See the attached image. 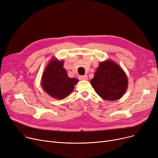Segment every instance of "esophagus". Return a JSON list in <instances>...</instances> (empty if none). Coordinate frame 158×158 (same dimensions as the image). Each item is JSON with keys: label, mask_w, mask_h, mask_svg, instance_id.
Listing matches in <instances>:
<instances>
[{"label": "esophagus", "mask_w": 158, "mask_h": 158, "mask_svg": "<svg viewBox=\"0 0 158 158\" xmlns=\"http://www.w3.org/2000/svg\"><path fill=\"white\" fill-rule=\"evenodd\" d=\"M79 79L80 80H87L88 79V76H79Z\"/></svg>", "instance_id": "34e87169"}]
</instances>
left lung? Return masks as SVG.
Returning a JSON list of instances; mask_svg holds the SVG:
<instances>
[{"mask_svg":"<svg viewBox=\"0 0 158 158\" xmlns=\"http://www.w3.org/2000/svg\"><path fill=\"white\" fill-rule=\"evenodd\" d=\"M97 94L106 101L120 99L127 88V78L120 66L112 61L101 62L91 80Z\"/></svg>","mask_w":158,"mask_h":158,"instance_id":"left-lung-1","label":"left lung"}]
</instances>
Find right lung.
I'll list each match as a JSON object with an SVG mask.
<instances>
[{
	"label": "right lung",
	"instance_id": "right-lung-1",
	"mask_svg": "<svg viewBox=\"0 0 158 158\" xmlns=\"http://www.w3.org/2000/svg\"><path fill=\"white\" fill-rule=\"evenodd\" d=\"M77 82L76 78L69 77L63 68V61L52 60L44 71L41 85L48 94L54 98L63 99L70 94Z\"/></svg>",
	"mask_w": 158,
	"mask_h": 158
}]
</instances>
